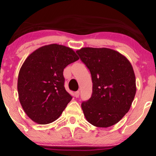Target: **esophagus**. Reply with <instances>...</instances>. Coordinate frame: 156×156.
Returning a JSON list of instances; mask_svg holds the SVG:
<instances>
[{"instance_id":"1","label":"esophagus","mask_w":156,"mask_h":156,"mask_svg":"<svg viewBox=\"0 0 156 156\" xmlns=\"http://www.w3.org/2000/svg\"><path fill=\"white\" fill-rule=\"evenodd\" d=\"M80 95V92L79 91H77V92H75V96H76V98H78Z\"/></svg>"}]
</instances>
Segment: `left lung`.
<instances>
[{"mask_svg":"<svg viewBox=\"0 0 156 156\" xmlns=\"http://www.w3.org/2000/svg\"><path fill=\"white\" fill-rule=\"evenodd\" d=\"M76 53L90 71L93 83L92 97L81 103L86 119L100 128L115 125L128 112L136 92L131 64L109 48H82Z\"/></svg>","mask_w":156,"mask_h":156,"instance_id":"8db88e82","label":"left lung"}]
</instances>
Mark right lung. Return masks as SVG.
<instances>
[{
	"label": "right lung",
	"mask_w": 156,
	"mask_h": 156,
	"mask_svg": "<svg viewBox=\"0 0 156 156\" xmlns=\"http://www.w3.org/2000/svg\"><path fill=\"white\" fill-rule=\"evenodd\" d=\"M78 59L73 49L57 44L42 46L27 57L20 69L17 91L31 120L46 125L60 117L72 100L64 88V69Z\"/></svg>",
	"instance_id": "add662e5"
}]
</instances>
